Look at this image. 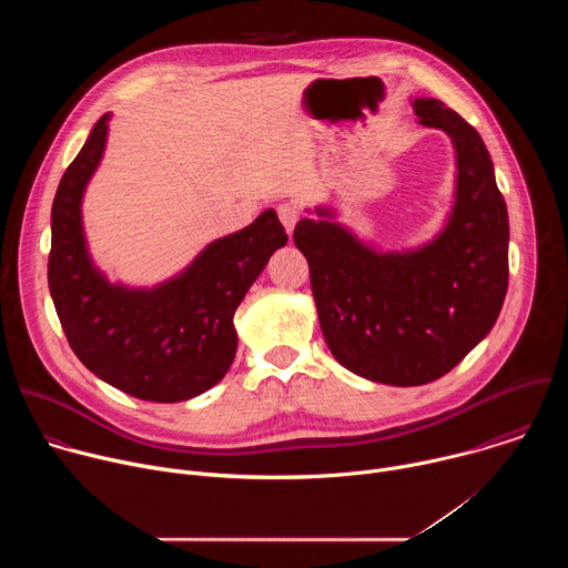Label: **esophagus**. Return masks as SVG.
Instances as JSON below:
<instances>
[{"label":"esophagus","mask_w":568,"mask_h":568,"mask_svg":"<svg viewBox=\"0 0 568 568\" xmlns=\"http://www.w3.org/2000/svg\"><path fill=\"white\" fill-rule=\"evenodd\" d=\"M276 213H278V220L283 222V226L292 233V229H294L296 222H298V209H296L294 204L285 202V204H281V206L276 209Z\"/></svg>","instance_id":"obj_1"}]
</instances>
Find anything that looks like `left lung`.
<instances>
[{
	"label": "left lung",
	"instance_id": "1",
	"mask_svg": "<svg viewBox=\"0 0 568 568\" xmlns=\"http://www.w3.org/2000/svg\"><path fill=\"white\" fill-rule=\"evenodd\" d=\"M414 110L456 148V204L434 242L375 254L331 220L305 217L294 229L331 353L355 375L390 386L449 373L493 331L508 290V209L488 148L445 103L416 99Z\"/></svg>",
	"mask_w": 568,
	"mask_h": 568
}]
</instances>
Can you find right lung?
Instances as JSON below:
<instances>
[{"label":"right lung","mask_w":568,"mask_h":568,"mask_svg":"<svg viewBox=\"0 0 568 568\" xmlns=\"http://www.w3.org/2000/svg\"><path fill=\"white\" fill-rule=\"evenodd\" d=\"M108 139L101 116L64 171L51 209L49 290L64 337L97 377L148 402H182L229 371L233 314L270 256L287 242L270 209L215 240L178 278L154 290L110 285L90 263L80 200Z\"/></svg>","instance_id":"add662e5"}]
</instances>
